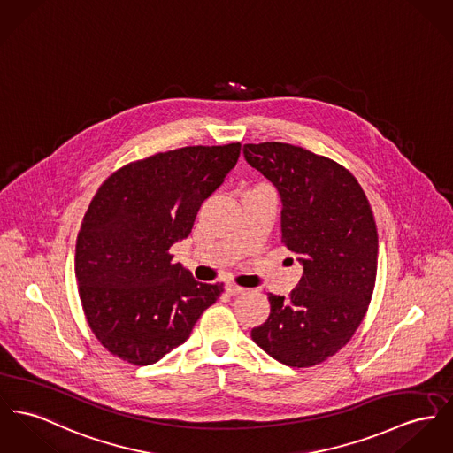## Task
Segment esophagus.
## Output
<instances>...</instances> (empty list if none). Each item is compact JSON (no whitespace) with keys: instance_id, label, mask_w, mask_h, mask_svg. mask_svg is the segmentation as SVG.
<instances>
[{"instance_id":"34e87169","label":"esophagus","mask_w":453,"mask_h":453,"mask_svg":"<svg viewBox=\"0 0 453 453\" xmlns=\"http://www.w3.org/2000/svg\"><path fill=\"white\" fill-rule=\"evenodd\" d=\"M225 288H226V294H230V296H239V294H243V288L239 287V285H234V283H228Z\"/></svg>"}]
</instances>
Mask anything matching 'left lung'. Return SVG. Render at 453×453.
<instances>
[{
	"mask_svg": "<svg viewBox=\"0 0 453 453\" xmlns=\"http://www.w3.org/2000/svg\"><path fill=\"white\" fill-rule=\"evenodd\" d=\"M245 161L281 201V242L302 265L290 297L268 296V319L250 332L273 359L309 367L359 328L378 270V232L354 175L325 156L283 142L245 144Z\"/></svg>",
	"mask_w": 453,
	"mask_h": 453,
	"instance_id": "obj_1",
	"label": "left lung"
}]
</instances>
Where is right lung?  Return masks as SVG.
<instances>
[{
  "label": "right lung",
  "instance_id": "add662e5",
  "mask_svg": "<svg viewBox=\"0 0 453 453\" xmlns=\"http://www.w3.org/2000/svg\"><path fill=\"white\" fill-rule=\"evenodd\" d=\"M241 142L157 152L99 187L75 245L79 296L92 333L135 365L163 359L192 333L223 283H199L168 252L237 165Z\"/></svg>",
  "mask_w": 453,
  "mask_h": 453
}]
</instances>
